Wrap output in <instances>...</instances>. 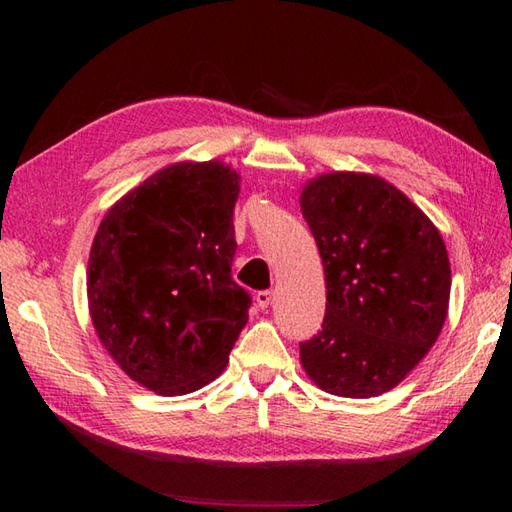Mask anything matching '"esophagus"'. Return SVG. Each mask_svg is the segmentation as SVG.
Here are the masks:
<instances>
[{
    "mask_svg": "<svg viewBox=\"0 0 512 512\" xmlns=\"http://www.w3.org/2000/svg\"><path fill=\"white\" fill-rule=\"evenodd\" d=\"M271 298H273L271 291H257V296H255L257 307L259 309H266L268 305H271Z\"/></svg>",
    "mask_w": 512,
    "mask_h": 512,
    "instance_id": "obj_1",
    "label": "esophagus"
}]
</instances>
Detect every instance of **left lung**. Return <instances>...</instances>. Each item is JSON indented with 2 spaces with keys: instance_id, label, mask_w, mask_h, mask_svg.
<instances>
[{
  "instance_id": "1",
  "label": "left lung",
  "mask_w": 512,
  "mask_h": 512,
  "mask_svg": "<svg viewBox=\"0 0 512 512\" xmlns=\"http://www.w3.org/2000/svg\"><path fill=\"white\" fill-rule=\"evenodd\" d=\"M325 268L323 329L300 363L325 393L377 397L424 359L445 325L452 268L436 225L388 180L334 171L302 187Z\"/></svg>"
}]
</instances>
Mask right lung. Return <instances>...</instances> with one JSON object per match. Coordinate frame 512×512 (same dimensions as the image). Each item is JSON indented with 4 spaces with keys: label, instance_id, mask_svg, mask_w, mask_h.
Here are the masks:
<instances>
[{
    "label": "right lung",
    "instance_id": "right-lung-1",
    "mask_svg": "<svg viewBox=\"0 0 512 512\" xmlns=\"http://www.w3.org/2000/svg\"><path fill=\"white\" fill-rule=\"evenodd\" d=\"M239 173L169 164L110 207L88 259V307L117 366L158 395H185L228 366L250 296L232 280Z\"/></svg>",
    "mask_w": 512,
    "mask_h": 512
}]
</instances>
